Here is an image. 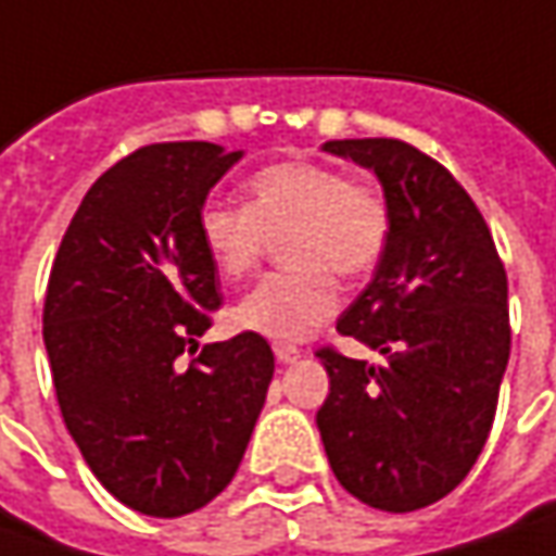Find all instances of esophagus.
Here are the masks:
<instances>
[{
	"label": "esophagus",
	"mask_w": 556,
	"mask_h": 556,
	"mask_svg": "<svg viewBox=\"0 0 556 556\" xmlns=\"http://www.w3.org/2000/svg\"><path fill=\"white\" fill-rule=\"evenodd\" d=\"M274 351H277V361L279 364H295L299 357H302V349H295V345H274Z\"/></svg>",
	"instance_id": "esophagus-1"
}]
</instances>
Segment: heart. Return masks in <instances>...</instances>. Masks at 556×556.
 Instances as JSON below:
<instances>
[{
  "mask_svg": "<svg viewBox=\"0 0 556 556\" xmlns=\"http://www.w3.org/2000/svg\"><path fill=\"white\" fill-rule=\"evenodd\" d=\"M195 232L214 270L252 274L267 236L289 270L264 277L232 307V324L274 342H302L339 311V277H367L392 242L389 195L370 180L317 161H277L245 180V205L205 202Z\"/></svg>",
  "mask_w": 556,
  "mask_h": 556,
  "instance_id": "1",
  "label": "heart"
}]
</instances>
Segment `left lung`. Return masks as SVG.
<instances>
[{
	"mask_svg": "<svg viewBox=\"0 0 556 556\" xmlns=\"http://www.w3.org/2000/svg\"><path fill=\"white\" fill-rule=\"evenodd\" d=\"M324 149L379 177L392 242L336 324L382 364L317 349L329 374L317 429L345 492L407 514L454 492L492 432L510 357L507 274L485 217L435 157L401 139Z\"/></svg>",
	"mask_w": 556,
	"mask_h": 556,
	"instance_id": "1",
	"label": "left lung"
}]
</instances>
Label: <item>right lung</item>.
I'll return each instance as SVG.
<instances>
[{
    "label": "right lung",
    "instance_id": "obj_1",
    "mask_svg": "<svg viewBox=\"0 0 556 556\" xmlns=\"http://www.w3.org/2000/svg\"><path fill=\"white\" fill-rule=\"evenodd\" d=\"M242 152L155 142L84 195L42 304L61 417L89 470L146 517H186L242 464L274 379L264 336L199 349L220 307L199 207Z\"/></svg>",
    "mask_w": 556,
    "mask_h": 556
}]
</instances>
